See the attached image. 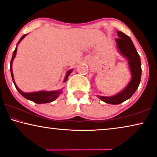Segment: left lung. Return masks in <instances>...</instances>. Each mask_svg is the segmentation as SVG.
Segmentation results:
<instances>
[{
    "instance_id": "left-lung-1",
    "label": "left lung",
    "mask_w": 157,
    "mask_h": 157,
    "mask_svg": "<svg viewBox=\"0 0 157 157\" xmlns=\"http://www.w3.org/2000/svg\"><path fill=\"white\" fill-rule=\"evenodd\" d=\"M119 38L116 39L117 48L121 54L128 61L132 79L127 86L119 94L113 96H97L105 103L110 104H119L132 97L138 89L141 81V59L131 38L121 31H117Z\"/></svg>"
}]
</instances>
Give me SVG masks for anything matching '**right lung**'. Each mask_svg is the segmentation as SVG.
Wrapping results in <instances>:
<instances>
[{"mask_svg": "<svg viewBox=\"0 0 157 157\" xmlns=\"http://www.w3.org/2000/svg\"><path fill=\"white\" fill-rule=\"evenodd\" d=\"M27 34H25L23 35L22 37L21 38V39L18 40V44H17V46H18L19 43H20L21 40H22L25 36ZM17 46L16 47V49H15L13 51V56L11 59V61H10V73H11V76H12V79L13 81V83L16 86V89L18 90V91L20 93L21 95H22L23 97L26 98V99H29L30 101H32L36 103V104H46V103H49V102H52L53 101L56 99V98L59 97V96L62 93V91L61 90L59 91H37V92H31V93H24L22 91H21L20 89H18V87L17 86V85L16 84L14 81V78H13V71H12V63L13 61L15 56H16V51H17ZM72 70H69L66 74V76L64 78V82H66L67 81L68 77L71 73Z\"/></svg>", "mask_w": 157, "mask_h": 157, "instance_id": "1", "label": "right lung"}]
</instances>
